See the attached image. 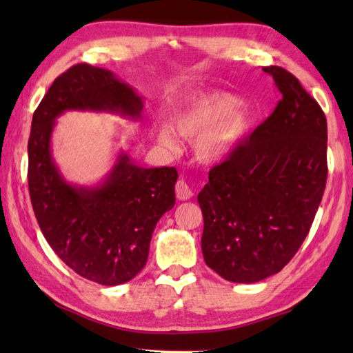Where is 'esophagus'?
I'll return each mask as SVG.
<instances>
[{"mask_svg":"<svg viewBox=\"0 0 353 353\" xmlns=\"http://www.w3.org/2000/svg\"><path fill=\"white\" fill-rule=\"evenodd\" d=\"M176 196L179 200H190L192 197L191 186L186 183L183 179L177 181V183H176Z\"/></svg>","mask_w":353,"mask_h":353,"instance_id":"1","label":"esophagus"}]
</instances>
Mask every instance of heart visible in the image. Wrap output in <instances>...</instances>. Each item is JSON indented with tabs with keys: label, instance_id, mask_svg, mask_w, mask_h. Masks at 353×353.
Wrapping results in <instances>:
<instances>
[{
	"label": "heart",
	"instance_id": "heart-1",
	"mask_svg": "<svg viewBox=\"0 0 353 353\" xmlns=\"http://www.w3.org/2000/svg\"><path fill=\"white\" fill-rule=\"evenodd\" d=\"M244 101L229 92H209L194 97L172 117L177 134L194 141L197 159L205 163H219L235 152L249 137L253 125V112L243 108ZM157 141L168 148L179 142L170 125L157 129Z\"/></svg>",
	"mask_w": 353,
	"mask_h": 353
}]
</instances>
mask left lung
Segmentation results:
<instances>
[{"instance_id": "left-lung-1", "label": "left lung", "mask_w": 353, "mask_h": 353, "mask_svg": "<svg viewBox=\"0 0 353 353\" xmlns=\"http://www.w3.org/2000/svg\"><path fill=\"white\" fill-rule=\"evenodd\" d=\"M264 71L282 100L209 171L197 196L206 265L236 283L259 282L288 264L308 235L327 177L323 110L287 70Z\"/></svg>"}]
</instances>
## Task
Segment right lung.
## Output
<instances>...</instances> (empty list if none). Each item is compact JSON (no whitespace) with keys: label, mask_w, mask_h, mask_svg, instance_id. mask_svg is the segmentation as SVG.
<instances>
[{"label":"right lung","mask_w":353,"mask_h":353,"mask_svg":"<svg viewBox=\"0 0 353 353\" xmlns=\"http://www.w3.org/2000/svg\"><path fill=\"white\" fill-rule=\"evenodd\" d=\"M142 108L144 99L114 72L79 63L52 81L28 138V191L45 239L79 276L109 287L147 264L156 224L176 203L179 174L174 167H139L121 150L99 185H72L52 157L51 134L66 110L139 119Z\"/></svg>","instance_id":"right-lung-1"}]
</instances>
